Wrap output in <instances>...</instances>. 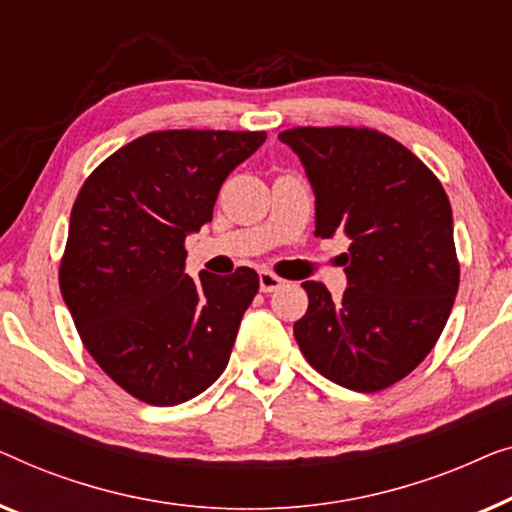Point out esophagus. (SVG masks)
Segmentation results:
<instances>
[{
  "mask_svg": "<svg viewBox=\"0 0 512 512\" xmlns=\"http://www.w3.org/2000/svg\"><path fill=\"white\" fill-rule=\"evenodd\" d=\"M285 285L283 278H278L276 273L271 271H259V290L262 292H276Z\"/></svg>",
  "mask_w": 512,
  "mask_h": 512,
  "instance_id": "34e87169",
  "label": "esophagus"
}]
</instances>
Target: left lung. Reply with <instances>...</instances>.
Here are the masks:
<instances>
[{
    "mask_svg": "<svg viewBox=\"0 0 512 512\" xmlns=\"http://www.w3.org/2000/svg\"><path fill=\"white\" fill-rule=\"evenodd\" d=\"M315 194V236L350 239L345 287L306 280L294 338L315 371L355 392L406 378L429 355L459 287L452 208L438 178L399 141L352 127L280 132Z\"/></svg>",
    "mask_w": 512,
    "mask_h": 512,
    "instance_id": "8db88e82",
    "label": "left lung"
}]
</instances>
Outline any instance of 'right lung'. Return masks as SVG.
Returning a JSON list of instances; mask_svg holds the SVG:
<instances>
[{
    "label": "right lung",
    "mask_w": 512,
    "mask_h": 512,
    "mask_svg": "<svg viewBox=\"0 0 512 512\" xmlns=\"http://www.w3.org/2000/svg\"><path fill=\"white\" fill-rule=\"evenodd\" d=\"M264 139L153 132L99 164L78 192L60 290L85 348L132 397L176 406L225 371L259 276L241 266L192 280L183 243L211 222L225 178Z\"/></svg>",
    "instance_id": "obj_1"
}]
</instances>
